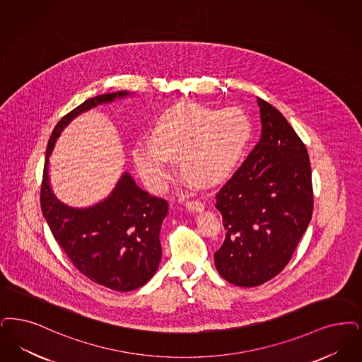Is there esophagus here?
Here are the masks:
<instances>
[{"mask_svg": "<svg viewBox=\"0 0 362 362\" xmlns=\"http://www.w3.org/2000/svg\"><path fill=\"white\" fill-rule=\"evenodd\" d=\"M186 207H187L189 211H194V213H197V211H202L203 209H204V204H203L201 201H186Z\"/></svg>", "mask_w": 362, "mask_h": 362, "instance_id": "34e87169", "label": "esophagus"}]
</instances>
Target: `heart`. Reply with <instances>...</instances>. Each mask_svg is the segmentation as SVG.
Instances as JSON below:
<instances>
[{
    "instance_id": "obj_1",
    "label": "heart",
    "mask_w": 362,
    "mask_h": 362,
    "mask_svg": "<svg viewBox=\"0 0 362 362\" xmlns=\"http://www.w3.org/2000/svg\"><path fill=\"white\" fill-rule=\"evenodd\" d=\"M250 122L238 107L216 110L183 105L167 110L155 125L153 141L133 148V160L155 189L171 175L170 159H182V171L198 185H211L228 174L244 152Z\"/></svg>"
}]
</instances>
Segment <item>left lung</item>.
<instances>
[{
  "label": "left lung",
  "mask_w": 362,
  "mask_h": 362,
  "mask_svg": "<svg viewBox=\"0 0 362 362\" xmlns=\"http://www.w3.org/2000/svg\"><path fill=\"white\" fill-rule=\"evenodd\" d=\"M257 102L260 141L216 194L226 230L216 268L240 287L264 284L286 268L314 207L305 145L276 107Z\"/></svg>",
  "instance_id": "left-lung-1"
}]
</instances>
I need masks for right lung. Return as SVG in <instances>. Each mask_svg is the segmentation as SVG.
Returning a JSON list of instances; mask_svg holds the SVG:
<instances>
[{
	"instance_id": "1",
	"label": "right lung",
	"mask_w": 362,
	"mask_h": 362,
	"mask_svg": "<svg viewBox=\"0 0 362 362\" xmlns=\"http://www.w3.org/2000/svg\"><path fill=\"white\" fill-rule=\"evenodd\" d=\"M125 95L127 91L97 95L59 121L47 145L40 189L44 218L69 260L95 284L118 292L140 288L155 275L161 259L160 228L168 203L137 187L125 173L103 202L88 209L69 207L52 194L48 158L60 132L73 118Z\"/></svg>"
}]
</instances>
